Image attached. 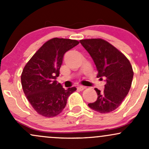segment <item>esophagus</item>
Here are the masks:
<instances>
[{"label":"esophagus","mask_w":149,"mask_h":149,"mask_svg":"<svg viewBox=\"0 0 149 149\" xmlns=\"http://www.w3.org/2000/svg\"><path fill=\"white\" fill-rule=\"evenodd\" d=\"M77 88H78V90H80V91H82V90H85V87L83 86V85H79V86H78Z\"/></svg>","instance_id":"34e87169"}]
</instances>
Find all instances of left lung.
I'll list each match as a JSON object with an SVG mask.
<instances>
[{
  "label": "left lung",
  "mask_w": 149,
  "mask_h": 149,
  "mask_svg": "<svg viewBox=\"0 0 149 149\" xmlns=\"http://www.w3.org/2000/svg\"><path fill=\"white\" fill-rule=\"evenodd\" d=\"M96 65L97 78L106 79L104 92L95 88L97 100L88 104L92 110L107 113L117 109L127 95L132 82V65L127 58L113 45L101 38L80 40Z\"/></svg>",
  "instance_id": "1"
}]
</instances>
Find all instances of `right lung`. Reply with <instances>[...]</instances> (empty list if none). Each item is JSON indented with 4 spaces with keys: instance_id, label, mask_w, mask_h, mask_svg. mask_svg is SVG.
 <instances>
[{
    "instance_id": "add662e5",
    "label": "right lung",
    "mask_w": 149,
    "mask_h": 149,
    "mask_svg": "<svg viewBox=\"0 0 149 149\" xmlns=\"http://www.w3.org/2000/svg\"><path fill=\"white\" fill-rule=\"evenodd\" d=\"M78 43L76 40L54 38L45 42L25 65L21 75L22 89L40 115L48 118L59 115L68 97L76 90L75 87L64 90L56 79L64 54Z\"/></svg>"
}]
</instances>
